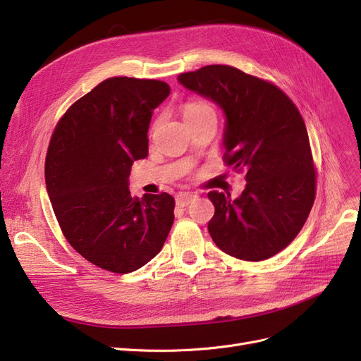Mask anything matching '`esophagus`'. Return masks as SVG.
<instances>
[{
  "mask_svg": "<svg viewBox=\"0 0 361 361\" xmlns=\"http://www.w3.org/2000/svg\"><path fill=\"white\" fill-rule=\"evenodd\" d=\"M195 199V195L190 192H180L176 196V202L178 207H188L192 201Z\"/></svg>",
  "mask_w": 361,
  "mask_h": 361,
  "instance_id": "1",
  "label": "esophagus"
}]
</instances>
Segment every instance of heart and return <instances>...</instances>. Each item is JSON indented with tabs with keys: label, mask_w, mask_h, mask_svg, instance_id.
Instances as JSON below:
<instances>
[{
	"label": "heart",
	"mask_w": 361,
	"mask_h": 361,
	"mask_svg": "<svg viewBox=\"0 0 361 361\" xmlns=\"http://www.w3.org/2000/svg\"><path fill=\"white\" fill-rule=\"evenodd\" d=\"M207 116H216L214 106L205 99H190L183 105V117L188 123ZM156 125V123H154Z\"/></svg>",
	"instance_id": "1"
}]
</instances>
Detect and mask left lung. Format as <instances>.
I'll list each match as a JSON object with an SVG mask.
<instances>
[{"instance_id":"left-lung-1","label":"left lung","mask_w":361,"mask_h":361,"mask_svg":"<svg viewBox=\"0 0 361 361\" xmlns=\"http://www.w3.org/2000/svg\"><path fill=\"white\" fill-rule=\"evenodd\" d=\"M178 82L217 102L226 114L224 164L245 172L235 201L209 192L216 208L208 231L232 257L260 262L298 236L315 201L317 171L308 130L286 93L231 65L183 73Z\"/></svg>"}]
</instances>
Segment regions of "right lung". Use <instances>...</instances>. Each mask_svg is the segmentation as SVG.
Here are the masks:
<instances>
[{"mask_svg":"<svg viewBox=\"0 0 361 361\" xmlns=\"http://www.w3.org/2000/svg\"><path fill=\"white\" fill-rule=\"evenodd\" d=\"M171 87L160 80L111 77L59 118L46 154L50 202L66 241L87 262L129 274L162 250L173 223L168 193L132 197L133 160L149 154V125Z\"/></svg>","mask_w":361,"mask_h":361,"instance_id":"obj_1","label":"right lung"}]
</instances>
